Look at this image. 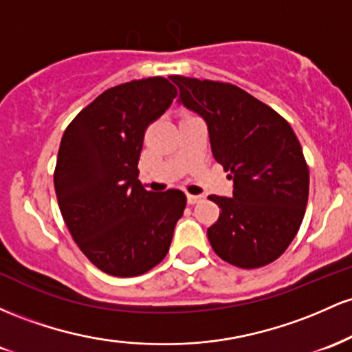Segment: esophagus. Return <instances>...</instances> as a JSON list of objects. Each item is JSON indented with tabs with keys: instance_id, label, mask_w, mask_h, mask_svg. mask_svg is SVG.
<instances>
[{
	"instance_id": "obj_1",
	"label": "esophagus",
	"mask_w": 352,
	"mask_h": 352,
	"mask_svg": "<svg viewBox=\"0 0 352 352\" xmlns=\"http://www.w3.org/2000/svg\"><path fill=\"white\" fill-rule=\"evenodd\" d=\"M188 199V204H196L197 201H201V196H196V195H188L186 196Z\"/></svg>"
}]
</instances>
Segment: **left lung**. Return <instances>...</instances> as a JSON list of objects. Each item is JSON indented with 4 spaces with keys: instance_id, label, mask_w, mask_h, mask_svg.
Here are the masks:
<instances>
[{
    "instance_id": "left-lung-1",
    "label": "left lung",
    "mask_w": 352,
    "mask_h": 352,
    "mask_svg": "<svg viewBox=\"0 0 352 352\" xmlns=\"http://www.w3.org/2000/svg\"><path fill=\"white\" fill-rule=\"evenodd\" d=\"M177 104L203 118L214 160L232 179L208 239L221 259L243 270L278 259L301 226L309 169L286 120L238 86L173 76Z\"/></svg>"
}]
</instances>
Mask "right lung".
I'll list each match as a JSON object with an SVG mask.
<instances>
[{"instance_id": "right-lung-1", "label": "right lung", "mask_w": 352, "mask_h": 352, "mask_svg": "<svg viewBox=\"0 0 352 352\" xmlns=\"http://www.w3.org/2000/svg\"><path fill=\"white\" fill-rule=\"evenodd\" d=\"M176 93L161 76L114 86L63 134L54 171L59 209L80 250L106 274L131 278L163 261L186 208L179 189L153 192L138 179L146 128Z\"/></svg>"}]
</instances>
